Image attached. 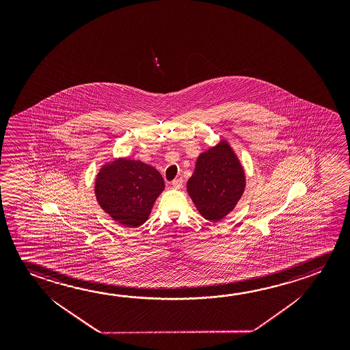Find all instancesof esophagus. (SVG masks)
<instances>
[{
	"label": "esophagus",
	"instance_id": "1",
	"mask_svg": "<svg viewBox=\"0 0 350 350\" xmlns=\"http://www.w3.org/2000/svg\"><path fill=\"white\" fill-rule=\"evenodd\" d=\"M172 185L176 189H180L183 187V179L182 178H176L174 180H172Z\"/></svg>",
	"mask_w": 350,
	"mask_h": 350
}]
</instances>
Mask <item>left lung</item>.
<instances>
[{
    "label": "left lung",
    "mask_w": 350,
    "mask_h": 350,
    "mask_svg": "<svg viewBox=\"0 0 350 350\" xmlns=\"http://www.w3.org/2000/svg\"><path fill=\"white\" fill-rule=\"evenodd\" d=\"M245 188L241 162L226 142L200 154L187 189L201 216L217 222L227 216Z\"/></svg>",
    "instance_id": "obj_1"
}]
</instances>
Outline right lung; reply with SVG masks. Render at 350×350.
Here are the masks:
<instances>
[{
    "instance_id": "obj_1",
    "label": "right lung",
    "mask_w": 350,
    "mask_h": 350,
    "mask_svg": "<svg viewBox=\"0 0 350 350\" xmlns=\"http://www.w3.org/2000/svg\"><path fill=\"white\" fill-rule=\"evenodd\" d=\"M163 189V178L156 168L126 159L105 165L95 182V195L103 211L131 228L142 226L149 218Z\"/></svg>"
}]
</instances>
